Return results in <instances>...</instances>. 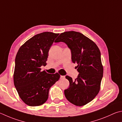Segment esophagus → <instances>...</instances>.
<instances>
[{
  "instance_id": "34e87169",
  "label": "esophagus",
  "mask_w": 122,
  "mask_h": 122,
  "mask_svg": "<svg viewBox=\"0 0 122 122\" xmlns=\"http://www.w3.org/2000/svg\"><path fill=\"white\" fill-rule=\"evenodd\" d=\"M65 78V76H60V79H64Z\"/></svg>"
}]
</instances>
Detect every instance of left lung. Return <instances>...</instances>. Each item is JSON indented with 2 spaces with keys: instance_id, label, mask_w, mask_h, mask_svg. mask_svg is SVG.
<instances>
[{
  "instance_id": "left-lung-1",
  "label": "left lung",
  "mask_w": 122,
  "mask_h": 122,
  "mask_svg": "<svg viewBox=\"0 0 122 122\" xmlns=\"http://www.w3.org/2000/svg\"><path fill=\"white\" fill-rule=\"evenodd\" d=\"M54 42L66 44L71 53L72 62L77 64V78L72 80L66 76L70 83L65 90L66 98L76 106L85 105L97 96L100 88L103 72L100 51L91 40L74 31L62 33Z\"/></svg>"
}]
</instances>
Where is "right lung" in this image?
<instances>
[{"label": "right lung", "mask_w": 122, "mask_h": 122, "mask_svg": "<svg viewBox=\"0 0 122 122\" xmlns=\"http://www.w3.org/2000/svg\"><path fill=\"white\" fill-rule=\"evenodd\" d=\"M59 34L44 32L26 41L17 53L14 84L20 98L30 106H38L47 101L51 87L59 80L58 73L41 71L46 65L48 53Z\"/></svg>", "instance_id": "obj_1"}]
</instances>
